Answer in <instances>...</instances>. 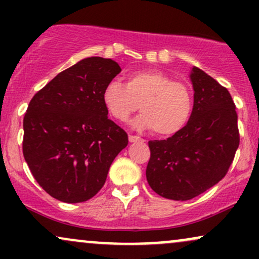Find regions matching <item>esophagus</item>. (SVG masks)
<instances>
[{
  "instance_id": "esophagus-1",
  "label": "esophagus",
  "mask_w": 259,
  "mask_h": 259,
  "mask_svg": "<svg viewBox=\"0 0 259 259\" xmlns=\"http://www.w3.org/2000/svg\"><path fill=\"white\" fill-rule=\"evenodd\" d=\"M139 140H142L140 136H136V135H129V141L130 142H135V141H139Z\"/></svg>"
}]
</instances>
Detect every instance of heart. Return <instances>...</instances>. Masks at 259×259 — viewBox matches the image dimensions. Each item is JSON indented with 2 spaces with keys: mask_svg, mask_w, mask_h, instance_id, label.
Segmentation results:
<instances>
[{
  "mask_svg": "<svg viewBox=\"0 0 259 259\" xmlns=\"http://www.w3.org/2000/svg\"><path fill=\"white\" fill-rule=\"evenodd\" d=\"M102 101L109 114L119 121H126L141 105L142 114L136 125L152 129L159 136L181 132L194 112V96L189 86L156 69L132 72L126 84L111 80L103 89Z\"/></svg>",
  "mask_w": 259,
  "mask_h": 259,
  "instance_id": "obj_1",
  "label": "heart"
}]
</instances>
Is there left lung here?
Returning a JSON list of instances; mask_svg holds the SVG:
<instances>
[{
	"label": "left lung",
	"mask_w": 259,
	"mask_h": 259,
	"mask_svg": "<svg viewBox=\"0 0 259 259\" xmlns=\"http://www.w3.org/2000/svg\"><path fill=\"white\" fill-rule=\"evenodd\" d=\"M194 112L181 132L148 141V185L156 194L187 201L203 194L228 173L240 144L237 113L227 88L192 68Z\"/></svg>",
	"instance_id": "obj_1"
}]
</instances>
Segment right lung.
<instances>
[{
    "mask_svg": "<svg viewBox=\"0 0 259 259\" xmlns=\"http://www.w3.org/2000/svg\"><path fill=\"white\" fill-rule=\"evenodd\" d=\"M121 72L113 59L90 57L55 76L34 95L23 120V154L52 197L85 202L105 185L127 134L108 119L102 91Z\"/></svg>",
    "mask_w": 259,
    "mask_h": 259,
    "instance_id": "right-lung-1",
    "label": "right lung"
}]
</instances>
